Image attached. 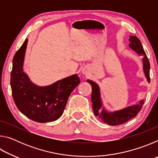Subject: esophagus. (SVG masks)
Masks as SVG:
<instances>
[{
  "label": "esophagus",
  "instance_id": "34e87169",
  "mask_svg": "<svg viewBox=\"0 0 158 158\" xmlns=\"http://www.w3.org/2000/svg\"><path fill=\"white\" fill-rule=\"evenodd\" d=\"M82 73H83V74H85V72H84V71H83V72H82Z\"/></svg>",
  "mask_w": 158,
  "mask_h": 158
}]
</instances>
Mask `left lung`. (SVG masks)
I'll return each instance as SVG.
<instances>
[{"label":"left lung","mask_w":158,"mask_h":158,"mask_svg":"<svg viewBox=\"0 0 158 158\" xmlns=\"http://www.w3.org/2000/svg\"><path fill=\"white\" fill-rule=\"evenodd\" d=\"M129 41V47L131 49L135 51L139 56H143L142 58L143 73L147 81L150 83V63L146 56V53L144 52L141 41L135 35L130 36ZM86 81L89 83L92 87L91 101L94 114L96 116L100 118V119L106 124L114 126V125L124 123L128 121L131 118L137 116L143 105V100H141L139 101V103L129 106L126 108L121 109V110H117L112 112L108 111L103 106L99 85L91 80L88 79Z\"/></svg>","instance_id":"left-lung-1"}]
</instances>
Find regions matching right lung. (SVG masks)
I'll use <instances>...</instances> for the list:
<instances>
[{
    "label": "right lung",
    "instance_id": "obj_1",
    "mask_svg": "<svg viewBox=\"0 0 158 158\" xmlns=\"http://www.w3.org/2000/svg\"><path fill=\"white\" fill-rule=\"evenodd\" d=\"M27 43L26 39L13 58L10 78L13 100L19 110L32 121H54L63 114L69 96L80 79L75 74L46 86L33 84L23 69Z\"/></svg>",
    "mask_w": 158,
    "mask_h": 158
}]
</instances>
